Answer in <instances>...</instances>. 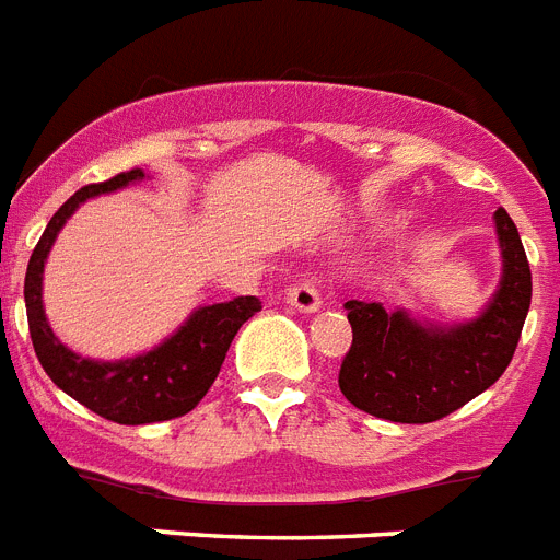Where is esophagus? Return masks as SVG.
<instances>
[{"instance_id":"obj_1","label":"esophagus","mask_w":560,"mask_h":560,"mask_svg":"<svg viewBox=\"0 0 560 560\" xmlns=\"http://www.w3.org/2000/svg\"><path fill=\"white\" fill-rule=\"evenodd\" d=\"M285 303H289L291 308L303 312V314H314V312H319V308H323V298H319V291L314 289L312 283L291 285L289 294H285Z\"/></svg>"}]
</instances>
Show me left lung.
Returning a JSON list of instances; mask_svg holds the SVG:
<instances>
[{"instance_id": "obj_1", "label": "left lung", "mask_w": 560, "mask_h": 560, "mask_svg": "<svg viewBox=\"0 0 560 560\" xmlns=\"http://www.w3.org/2000/svg\"><path fill=\"white\" fill-rule=\"evenodd\" d=\"M501 280L476 317L436 323L408 308L348 300L353 342L339 368V390L376 419L424 424L485 394L513 360L533 300V275L518 229L493 214Z\"/></svg>"}]
</instances>
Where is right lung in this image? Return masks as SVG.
I'll return each instance as SVG.
<instances>
[{"label": "right lung", "mask_w": 560, "mask_h": 560, "mask_svg": "<svg viewBox=\"0 0 560 560\" xmlns=\"http://www.w3.org/2000/svg\"><path fill=\"white\" fill-rule=\"evenodd\" d=\"M143 178H147L143 170H130L104 184H90L79 189L50 218L42 241L33 248L25 275L27 326H31L33 348L42 368L75 402L118 424L166 422V419L189 413L212 388L214 376L221 374L234 334L262 308L257 298L198 305L180 323L178 331H172L164 342H158L152 351L124 357V360H90L75 353L73 348H67L52 334L50 319L45 314V300H42L45 262L52 243L84 200L118 192Z\"/></svg>", "instance_id": "right-lung-1"}]
</instances>
